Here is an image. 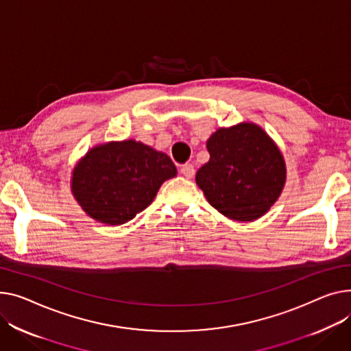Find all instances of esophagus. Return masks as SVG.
Here are the masks:
<instances>
[{"label": "esophagus", "mask_w": 351, "mask_h": 351, "mask_svg": "<svg viewBox=\"0 0 351 351\" xmlns=\"http://www.w3.org/2000/svg\"><path fill=\"white\" fill-rule=\"evenodd\" d=\"M195 167L192 165V163H184V165H182V168H180V173L184 176V178H188V179H191V178H193L195 176Z\"/></svg>", "instance_id": "esophagus-1"}]
</instances>
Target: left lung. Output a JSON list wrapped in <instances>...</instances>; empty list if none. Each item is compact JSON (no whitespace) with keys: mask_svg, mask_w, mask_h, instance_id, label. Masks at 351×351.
I'll return each mask as SVG.
<instances>
[{"mask_svg":"<svg viewBox=\"0 0 351 351\" xmlns=\"http://www.w3.org/2000/svg\"><path fill=\"white\" fill-rule=\"evenodd\" d=\"M210 159L196 183L223 216L252 221L264 216L281 196L287 165L274 139L254 123L216 130L206 143Z\"/></svg>","mask_w":351,"mask_h":351,"instance_id":"left-lung-1","label":"left lung"}]
</instances>
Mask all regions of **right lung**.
<instances>
[{
    "label": "right lung",
    "instance_id": "obj_1",
    "mask_svg": "<svg viewBox=\"0 0 351 351\" xmlns=\"http://www.w3.org/2000/svg\"><path fill=\"white\" fill-rule=\"evenodd\" d=\"M178 173L171 158L135 139L90 148L72 171L70 189L86 215L120 226L155 199L160 184Z\"/></svg>",
    "mask_w": 351,
    "mask_h": 351
}]
</instances>
